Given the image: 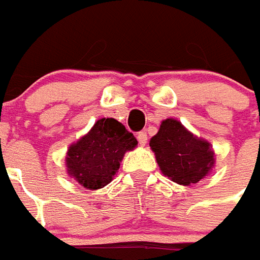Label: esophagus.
<instances>
[{
  "label": "esophagus",
  "mask_w": 260,
  "mask_h": 260,
  "mask_svg": "<svg viewBox=\"0 0 260 260\" xmlns=\"http://www.w3.org/2000/svg\"><path fill=\"white\" fill-rule=\"evenodd\" d=\"M136 138H138V142H139V145H142V146H145V145L147 143L146 132H139Z\"/></svg>",
  "instance_id": "obj_1"
}]
</instances>
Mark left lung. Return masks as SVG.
<instances>
[{"label":"left lung","mask_w":260,"mask_h":260,"mask_svg":"<svg viewBox=\"0 0 260 260\" xmlns=\"http://www.w3.org/2000/svg\"><path fill=\"white\" fill-rule=\"evenodd\" d=\"M150 147L161 173L180 185H191L205 178L214 166L210 143L198 138L174 118L164 119L150 139Z\"/></svg>","instance_id":"8db88e82"}]
</instances>
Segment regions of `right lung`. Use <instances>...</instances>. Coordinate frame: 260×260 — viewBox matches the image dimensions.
Masks as SVG:
<instances>
[{
	"label": "right lung",
	"mask_w": 260,
	"mask_h": 260,
	"mask_svg": "<svg viewBox=\"0 0 260 260\" xmlns=\"http://www.w3.org/2000/svg\"><path fill=\"white\" fill-rule=\"evenodd\" d=\"M136 145L134 134L117 119H99L85 136L69 146L67 171L87 189H100L113 181L124 154Z\"/></svg>",
	"instance_id": "add662e5"
}]
</instances>
